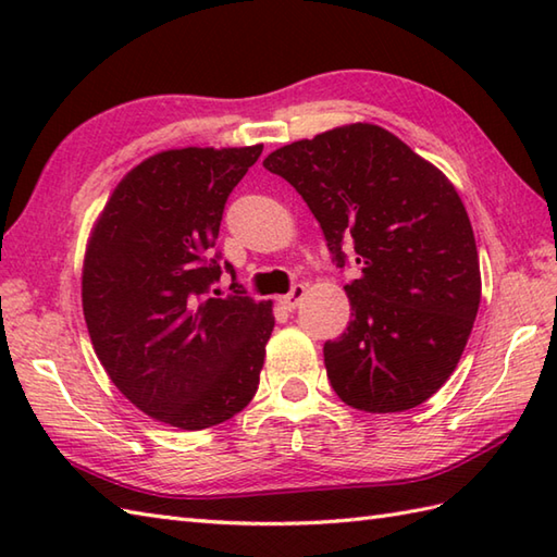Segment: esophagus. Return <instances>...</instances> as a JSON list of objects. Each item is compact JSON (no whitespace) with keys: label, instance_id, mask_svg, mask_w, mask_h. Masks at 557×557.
Returning <instances> with one entry per match:
<instances>
[{"label":"esophagus","instance_id":"34e87169","mask_svg":"<svg viewBox=\"0 0 557 557\" xmlns=\"http://www.w3.org/2000/svg\"><path fill=\"white\" fill-rule=\"evenodd\" d=\"M304 297H306V287L304 285H294L289 294H285V297H280V306H282V309H287V311H294L301 304Z\"/></svg>","mask_w":557,"mask_h":557}]
</instances>
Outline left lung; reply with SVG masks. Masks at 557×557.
Instances as JSON below:
<instances>
[{"mask_svg":"<svg viewBox=\"0 0 557 557\" xmlns=\"http://www.w3.org/2000/svg\"><path fill=\"white\" fill-rule=\"evenodd\" d=\"M321 224L335 263L354 248L347 333L325 342L330 385L345 405L419 407L457 369L481 301L474 230L453 182L375 124L294 140L263 160Z\"/></svg>","mask_w":557,"mask_h":557,"instance_id":"8db88e82","label":"left lung"}]
</instances>
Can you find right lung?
Masks as SVG:
<instances>
[{
	"label": "right lung",
	"mask_w": 557,
	"mask_h": 557,
	"mask_svg": "<svg viewBox=\"0 0 557 557\" xmlns=\"http://www.w3.org/2000/svg\"><path fill=\"white\" fill-rule=\"evenodd\" d=\"M260 152V144L156 152L116 184L92 224L81 277L92 349L132 405L174 429L227 421L258 389L272 301L244 297L236 282L230 297H210L222 268L208 248Z\"/></svg>",
	"instance_id": "add662e5"
}]
</instances>
